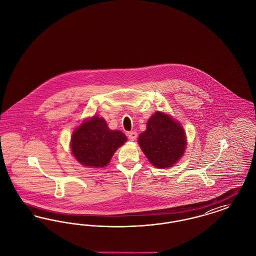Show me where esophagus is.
<instances>
[{
    "instance_id": "obj_1",
    "label": "esophagus",
    "mask_w": 256,
    "mask_h": 256,
    "mask_svg": "<svg viewBox=\"0 0 256 256\" xmlns=\"http://www.w3.org/2000/svg\"><path fill=\"white\" fill-rule=\"evenodd\" d=\"M128 137L130 141H134L137 138V132H130L128 134Z\"/></svg>"
}]
</instances>
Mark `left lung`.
<instances>
[{
  "mask_svg": "<svg viewBox=\"0 0 256 256\" xmlns=\"http://www.w3.org/2000/svg\"><path fill=\"white\" fill-rule=\"evenodd\" d=\"M138 141L148 161L158 168L172 167L182 156L186 146L182 126L161 112L150 118Z\"/></svg>",
  "mask_w": 256,
  "mask_h": 256,
  "instance_id": "1",
  "label": "left lung"
}]
</instances>
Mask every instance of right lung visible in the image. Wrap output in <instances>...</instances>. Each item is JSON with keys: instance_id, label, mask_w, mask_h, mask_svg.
<instances>
[{"instance_id": "obj_1", "label": "right lung", "mask_w": 256, "mask_h": 256, "mask_svg": "<svg viewBox=\"0 0 256 256\" xmlns=\"http://www.w3.org/2000/svg\"><path fill=\"white\" fill-rule=\"evenodd\" d=\"M126 141L124 134L119 130H110L102 118L95 116L74 132L71 148L80 163L102 168L110 163L115 150Z\"/></svg>"}]
</instances>
